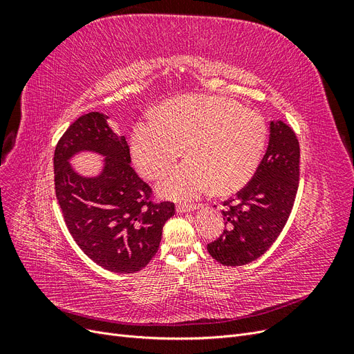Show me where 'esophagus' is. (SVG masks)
I'll list each match as a JSON object with an SVG mask.
<instances>
[{"mask_svg": "<svg viewBox=\"0 0 354 354\" xmlns=\"http://www.w3.org/2000/svg\"><path fill=\"white\" fill-rule=\"evenodd\" d=\"M201 205H177L176 207V211L177 212H192V211H195V209H198Z\"/></svg>", "mask_w": 354, "mask_h": 354, "instance_id": "esophagus-1", "label": "esophagus"}]
</instances>
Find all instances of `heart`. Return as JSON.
I'll list each match as a JSON object with an SVG mask.
<instances>
[{
    "label": "heart",
    "instance_id": "obj_1",
    "mask_svg": "<svg viewBox=\"0 0 354 354\" xmlns=\"http://www.w3.org/2000/svg\"><path fill=\"white\" fill-rule=\"evenodd\" d=\"M260 113L229 97L183 95L168 100L158 116L138 122L131 134V156L146 178H158L183 155L158 185L159 195L190 201L212 187L220 195L242 189L255 174L267 145Z\"/></svg>",
    "mask_w": 354,
    "mask_h": 354
}]
</instances>
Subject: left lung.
<instances>
[{"label": "left lung", "instance_id": "1", "mask_svg": "<svg viewBox=\"0 0 354 354\" xmlns=\"http://www.w3.org/2000/svg\"><path fill=\"white\" fill-rule=\"evenodd\" d=\"M299 178V145L282 121L270 122L269 146L254 177L236 198L224 201L226 229L208 243L224 266L248 264L270 248L291 214Z\"/></svg>", "mask_w": 354, "mask_h": 354}]
</instances>
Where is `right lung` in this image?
I'll return each mask as SVG.
<instances>
[{
  "instance_id": "obj_1",
  "label": "right lung",
  "mask_w": 354,
  "mask_h": 354,
  "mask_svg": "<svg viewBox=\"0 0 354 354\" xmlns=\"http://www.w3.org/2000/svg\"><path fill=\"white\" fill-rule=\"evenodd\" d=\"M109 116H80L55 151L56 196L66 226L84 254L113 273H134L151 261L173 202L153 203L152 189L131 168L125 136L113 133ZM82 151L103 156L97 176H82L70 159Z\"/></svg>"
}]
</instances>
